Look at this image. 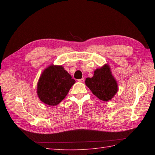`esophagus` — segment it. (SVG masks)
I'll return each instance as SVG.
<instances>
[{
	"label": "esophagus",
	"mask_w": 155,
	"mask_h": 155,
	"mask_svg": "<svg viewBox=\"0 0 155 155\" xmlns=\"http://www.w3.org/2000/svg\"><path fill=\"white\" fill-rule=\"evenodd\" d=\"M78 82H80V83H83L84 82V78H81V79L78 80Z\"/></svg>",
	"instance_id": "obj_1"
}]
</instances>
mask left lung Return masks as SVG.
I'll return each mask as SVG.
<instances>
[{"instance_id":"obj_1","label":"left lung","mask_w":155,"mask_h":155,"mask_svg":"<svg viewBox=\"0 0 155 155\" xmlns=\"http://www.w3.org/2000/svg\"><path fill=\"white\" fill-rule=\"evenodd\" d=\"M85 84L94 95L103 101H110L118 91L117 82L107 64L97 68L93 77L86 78Z\"/></svg>"}]
</instances>
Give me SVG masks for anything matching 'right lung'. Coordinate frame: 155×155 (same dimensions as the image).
I'll list each match as a JSON object with an SVG mask.
<instances>
[{"mask_svg":"<svg viewBox=\"0 0 155 155\" xmlns=\"http://www.w3.org/2000/svg\"><path fill=\"white\" fill-rule=\"evenodd\" d=\"M75 83L62 65L51 64L42 71L37 83V95L42 103L55 106L67 96Z\"/></svg>","mask_w":155,"mask_h":155,"instance_id":"obj_1","label":"right lung"}]
</instances>
